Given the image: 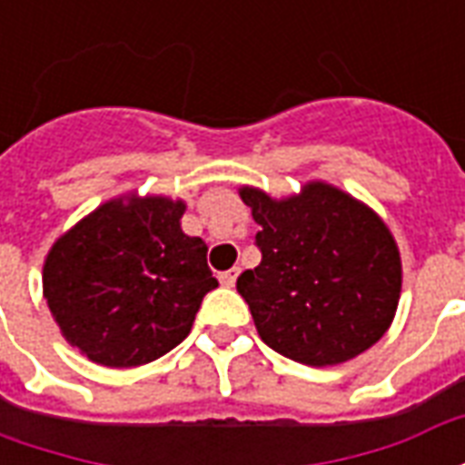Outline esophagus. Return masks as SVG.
I'll return each instance as SVG.
<instances>
[{"instance_id": "1", "label": "esophagus", "mask_w": 465, "mask_h": 465, "mask_svg": "<svg viewBox=\"0 0 465 465\" xmlns=\"http://www.w3.org/2000/svg\"><path fill=\"white\" fill-rule=\"evenodd\" d=\"M236 276H239V269L233 266V269H229V272L219 273V282H222V286H229V289H232L233 283H236Z\"/></svg>"}]
</instances>
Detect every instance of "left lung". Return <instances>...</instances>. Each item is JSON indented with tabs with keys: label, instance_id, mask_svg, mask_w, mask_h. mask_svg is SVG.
Masks as SVG:
<instances>
[{
	"label": "left lung",
	"instance_id": "left-lung-1",
	"mask_svg": "<svg viewBox=\"0 0 465 465\" xmlns=\"http://www.w3.org/2000/svg\"><path fill=\"white\" fill-rule=\"evenodd\" d=\"M262 226V263L239 276L266 346L306 366H336L389 331L401 296V256L389 226L331 183L272 199L243 186Z\"/></svg>",
	"mask_w": 465,
	"mask_h": 465
}]
</instances>
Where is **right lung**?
<instances>
[{
	"label": "right lung",
	"instance_id": "obj_1",
	"mask_svg": "<svg viewBox=\"0 0 465 465\" xmlns=\"http://www.w3.org/2000/svg\"><path fill=\"white\" fill-rule=\"evenodd\" d=\"M186 203L126 196L102 203L46 253L45 299L66 341L109 369H132L189 336L219 282L206 243L182 232Z\"/></svg>",
	"mask_w": 465,
	"mask_h": 465
}]
</instances>
